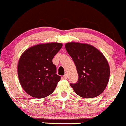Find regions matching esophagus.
<instances>
[{"instance_id": "34e87169", "label": "esophagus", "mask_w": 126, "mask_h": 126, "mask_svg": "<svg viewBox=\"0 0 126 126\" xmlns=\"http://www.w3.org/2000/svg\"><path fill=\"white\" fill-rule=\"evenodd\" d=\"M63 78H64V79H67V78H68V74H67V73H66V74L64 75V76H63Z\"/></svg>"}]
</instances>
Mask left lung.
I'll return each mask as SVG.
<instances>
[{"label": "left lung", "instance_id": "1", "mask_svg": "<svg viewBox=\"0 0 126 126\" xmlns=\"http://www.w3.org/2000/svg\"><path fill=\"white\" fill-rule=\"evenodd\" d=\"M65 48L73 59L79 74L76 83H70L75 92L85 98L96 97L107 87L110 68L102 53L92 45L70 42Z\"/></svg>", "mask_w": 126, "mask_h": 126}]
</instances>
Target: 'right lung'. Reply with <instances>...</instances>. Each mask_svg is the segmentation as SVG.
Segmentation results:
<instances>
[{
	"mask_svg": "<svg viewBox=\"0 0 126 126\" xmlns=\"http://www.w3.org/2000/svg\"><path fill=\"white\" fill-rule=\"evenodd\" d=\"M62 46L59 43L39 44L22 53L18 62V77L29 95L42 98L54 92L61 77L56 74V67L52 60Z\"/></svg>",
	"mask_w": 126,
	"mask_h": 126,
	"instance_id": "add662e5",
	"label": "right lung"
}]
</instances>
